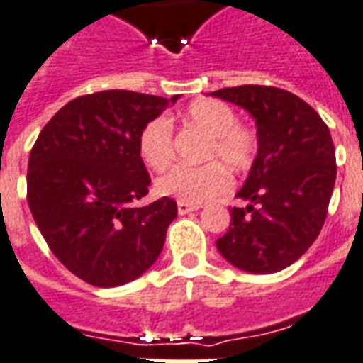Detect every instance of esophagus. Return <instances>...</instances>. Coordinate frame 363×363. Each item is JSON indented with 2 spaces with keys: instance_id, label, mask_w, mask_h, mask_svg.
Listing matches in <instances>:
<instances>
[{
  "instance_id": "34e87169",
  "label": "esophagus",
  "mask_w": 363,
  "mask_h": 363,
  "mask_svg": "<svg viewBox=\"0 0 363 363\" xmlns=\"http://www.w3.org/2000/svg\"><path fill=\"white\" fill-rule=\"evenodd\" d=\"M197 208H201V205H190V203L177 201V211H179V214H188V212L197 211Z\"/></svg>"
}]
</instances>
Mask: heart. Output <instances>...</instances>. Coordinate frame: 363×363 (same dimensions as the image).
Wrapping results in <instances>:
<instances>
[{"instance_id":"b5f03b06","label":"heart","mask_w":363,"mask_h":363,"mask_svg":"<svg viewBox=\"0 0 363 363\" xmlns=\"http://www.w3.org/2000/svg\"><path fill=\"white\" fill-rule=\"evenodd\" d=\"M182 123L207 135L203 149V166L177 164L156 179V190L162 196L179 201L201 205L220 196L231 186L228 167L233 173H246L257 160L259 135L250 125L240 123L231 106L216 99L191 102ZM140 156L152 169H162L173 158V126L167 117H155L147 123L138 138Z\"/></svg>"}]
</instances>
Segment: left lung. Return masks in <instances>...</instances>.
Here are the masks:
<instances>
[{
	"instance_id": "8db88e82",
	"label": "left lung",
	"mask_w": 363,
	"mask_h": 363,
	"mask_svg": "<svg viewBox=\"0 0 363 363\" xmlns=\"http://www.w3.org/2000/svg\"><path fill=\"white\" fill-rule=\"evenodd\" d=\"M252 113L259 152L231 208L218 252L252 274L279 272L319 237L335 184V149L328 126L300 96L270 85L214 91Z\"/></svg>"
}]
</instances>
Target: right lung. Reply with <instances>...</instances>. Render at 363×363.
<instances>
[{"mask_svg": "<svg viewBox=\"0 0 363 363\" xmlns=\"http://www.w3.org/2000/svg\"><path fill=\"white\" fill-rule=\"evenodd\" d=\"M177 99L121 89L78 96L46 123L29 152L35 223L61 264L87 284H128L164 248L177 203L162 197L134 207L151 184L138 138Z\"/></svg>", "mask_w": 363, "mask_h": 363, "instance_id": "obj_1", "label": "right lung"}]
</instances>
